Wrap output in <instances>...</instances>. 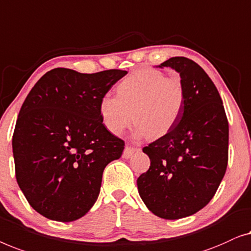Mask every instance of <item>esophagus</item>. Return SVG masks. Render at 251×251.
I'll use <instances>...</instances> for the list:
<instances>
[{
	"mask_svg": "<svg viewBox=\"0 0 251 251\" xmlns=\"http://www.w3.org/2000/svg\"><path fill=\"white\" fill-rule=\"evenodd\" d=\"M137 150H139V149H137V148L126 146L125 149H124V152H123V158H125V159H128V158L132 157L133 154L135 153Z\"/></svg>",
	"mask_w": 251,
	"mask_h": 251,
	"instance_id": "34e87169",
	"label": "esophagus"
}]
</instances>
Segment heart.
Segmentation results:
<instances>
[{
	"label": "heart",
	"instance_id": "obj_1",
	"mask_svg": "<svg viewBox=\"0 0 251 251\" xmlns=\"http://www.w3.org/2000/svg\"><path fill=\"white\" fill-rule=\"evenodd\" d=\"M185 100L181 77L147 69L126 77L117 86V97H102L99 111L105 128L116 135L135 119L136 136L161 137L177 124Z\"/></svg>",
	"mask_w": 251,
	"mask_h": 251
}]
</instances>
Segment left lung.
I'll list each match as a JSON object with an SVG mask.
<instances>
[{"mask_svg": "<svg viewBox=\"0 0 251 251\" xmlns=\"http://www.w3.org/2000/svg\"><path fill=\"white\" fill-rule=\"evenodd\" d=\"M158 67L179 74L185 105L174 128L143 148L151 164L136 183L151 213L178 220L202 209L216 193L227 167L228 122L216 86L198 63L174 56Z\"/></svg>", "mask_w": 251, "mask_h": 251, "instance_id": "left-lung-1", "label": "left lung"}]
</instances>
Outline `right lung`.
<instances>
[{"label":"right lung","mask_w":251,"mask_h":251,"mask_svg":"<svg viewBox=\"0 0 251 251\" xmlns=\"http://www.w3.org/2000/svg\"><path fill=\"white\" fill-rule=\"evenodd\" d=\"M126 74L55 68L27 95L12 137L16 178L49 220L83 217L98 199L105 166L121 158L124 141L105 128L99 104Z\"/></svg>","instance_id":"right-lung-1"}]
</instances>
